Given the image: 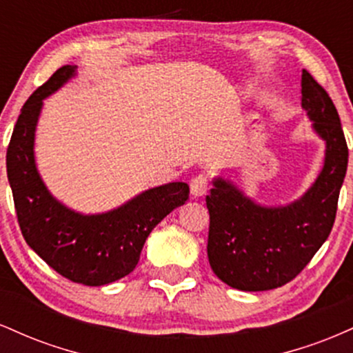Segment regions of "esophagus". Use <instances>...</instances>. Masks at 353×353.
Masks as SVG:
<instances>
[{
  "mask_svg": "<svg viewBox=\"0 0 353 353\" xmlns=\"http://www.w3.org/2000/svg\"><path fill=\"white\" fill-rule=\"evenodd\" d=\"M209 189V179L205 174H197L190 179V192L194 197H201L208 192Z\"/></svg>",
  "mask_w": 353,
  "mask_h": 353,
  "instance_id": "34e87169",
  "label": "esophagus"
}]
</instances>
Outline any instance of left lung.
I'll return each mask as SVG.
<instances>
[{
    "instance_id": "1",
    "label": "left lung",
    "mask_w": 353,
    "mask_h": 353,
    "mask_svg": "<svg viewBox=\"0 0 353 353\" xmlns=\"http://www.w3.org/2000/svg\"><path fill=\"white\" fill-rule=\"evenodd\" d=\"M302 108L327 148L322 172L302 199L285 208H262L224 179L214 181L205 196L209 264L234 289L259 292L294 281L334 228L348 148L329 92L305 70Z\"/></svg>"
}]
</instances>
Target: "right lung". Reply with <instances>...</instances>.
I'll return each mask as SVG.
<instances>
[{"label":"right lung","mask_w":353,"mask_h":353,"mask_svg":"<svg viewBox=\"0 0 353 353\" xmlns=\"http://www.w3.org/2000/svg\"><path fill=\"white\" fill-rule=\"evenodd\" d=\"M63 66L24 103L6 152V171L18 224L26 244L71 282L106 285L134 270L145 239L189 199L185 182L145 190L111 212L83 216L48 192L34 164V131L43 99L74 76Z\"/></svg>","instance_id":"add662e5"}]
</instances>
